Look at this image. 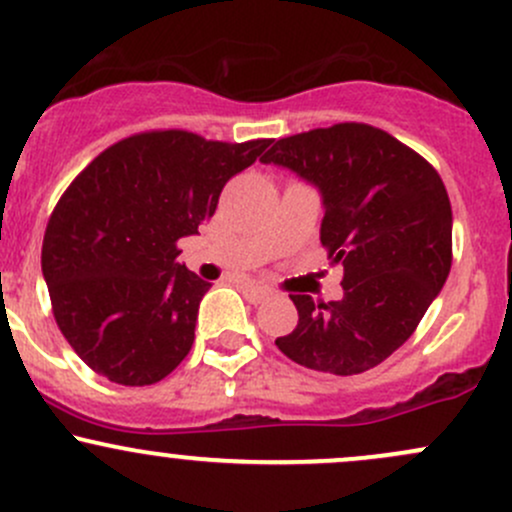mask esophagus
Segmentation results:
<instances>
[{
    "label": "esophagus",
    "mask_w": 512,
    "mask_h": 512,
    "mask_svg": "<svg viewBox=\"0 0 512 512\" xmlns=\"http://www.w3.org/2000/svg\"><path fill=\"white\" fill-rule=\"evenodd\" d=\"M241 293H244V298L251 302V305H261V302H266L271 298V293H268L266 288H258V285H241Z\"/></svg>",
    "instance_id": "esophagus-1"
}]
</instances>
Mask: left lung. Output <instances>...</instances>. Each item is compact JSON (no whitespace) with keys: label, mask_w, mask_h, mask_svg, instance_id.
Masks as SVG:
<instances>
[{"label":"left lung","mask_w":512,"mask_h":512,"mask_svg":"<svg viewBox=\"0 0 512 512\" xmlns=\"http://www.w3.org/2000/svg\"><path fill=\"white\" fill-rule=\"evenodd\" d=\"M324 197L320 241L344 268L342 300L290 295L298 327L276 346L312 371L354 376L403 346L452 268V205L432 163L378 126L285 136L261 158Z\"/></svg>","instance_id":"8db88e82"}]
</instances>
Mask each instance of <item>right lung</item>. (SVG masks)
Returning <instances> with one entry per match:
<instances>
[{
	"mask_svg": "<svg viewBox=\"0 0 512 512\" xmlns=\"http://www.w3.org/2000/svg\"><path fill=\"white\" fill-rule=\"evenodd\" d=\"M268 144L141 131L104 148L60 195L41 268L58 329L92 371L151 386L190 354L210 283L178 263V241L197 234L227 180Z\"/></svg>",
	"mask_w": 512,
	"mask_h": 512,
	"instance_id": "add662e5",
	"label": "right lung"
}]
</instances>
